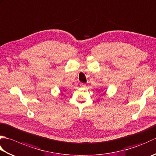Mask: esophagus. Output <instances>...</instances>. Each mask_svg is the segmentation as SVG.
Listing matches in <instances>:
<instances>
[{
    "label": "esophagus",
    "mask_w": 156,
    "mask_h": 156,
    "mask_svg": "<svg viewBox=\"0 0 156 156\" xmlns=\"http://www.w3.org/2000/svg\"><path fill=\"white\" fill-rule=\"evenodd\" d=\"M80 87H81L82 88H85V87H86V84H84V83H81V84H80Z\"/></svg>",
    "instance_id": "34e87169"
}]
</instances>
